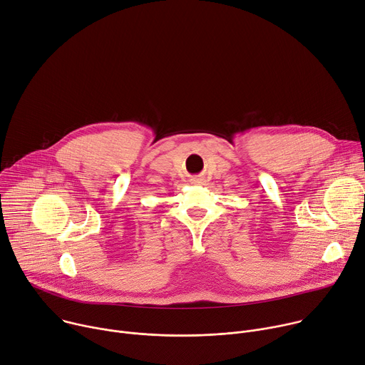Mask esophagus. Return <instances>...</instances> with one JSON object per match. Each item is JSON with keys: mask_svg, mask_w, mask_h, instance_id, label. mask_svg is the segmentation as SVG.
Instances as JSON below:
<instances>
[{"mask_svg": "<svg viewBox=\"0 0 365 365\" xmlns=\"http://www.w3.org/2000/svg\"><path fill=\"white\" fill-rule=\"evenodd\" d=\"M192 182H194V184H201V182H203V180H201V178H195V180H192Z\"/></svg>", "mask_w": 365, "mask_h": 365, "instance_id": "1", "label": "esophagus"}]
</instances>
